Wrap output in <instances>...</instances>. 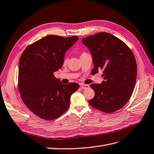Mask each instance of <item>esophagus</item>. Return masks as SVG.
Returning <instances> with one entry per match:
<instances>
[{"label":"esophagus","instance_id":"obj_1","mask_svg":"<svg viewBox=\"0 0 154 154\" xmlns=\"http://www.w3.org/2000/svg\"><path fill=\"white\" fill-rule=\"evenodd\" d=\"M88 87H89V85H88L82 84V85H81V88H82V89H86V88H88Z\"/></svg>","mask_w":154,"mask_h":154}]
</instances>
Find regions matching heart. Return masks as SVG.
<instances>
[{
    "instance_id": "1",
    "label": "heart",
    "mask_w": 154,
    "mask_h": 154,
    "mask_svg": "<svg viewBox=\"0 0 154 154\" xmlns=\"http://www.w3.org/2000/svg\"><path fill=\"white\" fill-rule=\"evenodd\" d=\"M88 54V53H85V52H83V53H82V54H81V55H80V57H82V56L85 55V54ZM67 58H65L63 59V64H66V63H67Z\"/></svg>"
}]
</instances>
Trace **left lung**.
<instances>
[{
    "label": "left lung",
    "instance_id": "left-lung-1",
    "mask_svg": "<svg viewBox=\"0 0 154 154\" xmlns=\"http://www.w3.org/2000/svg\"><path fill=\"white\" fill-rule=\"evenodd\" d=\"M90 50L94 67L91 74L103 70L104 81L91 87L95 96L90 105L103 112L112 113L122 109L134 91L137 78V63L132 51L122 40L106 32L82 39Z\"/></svg>",
    "mask_w": 154,
    "mask_h": 154
}]
</instances>
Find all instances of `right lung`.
Instances as JSON below:
<instances>
[{
    "mask_svg": "<svg viewBox=\"0 0 154 154\" xmlns=\"http://www.w3.org/2000/svg\"><path fill=\"white\" fill-rule=\"evenodd\" d=\"M78 40L48 35L29 45L19 60L18 88L21 98L32 113L45 120L62 116L76 91V83L63 84L54 72L63 66L65 53Z\"/></svg>",
    "mask_w": 154,
    "mask_h": 154,
    "instance_id": "1",
    "label": "right lung"
}]
</instances>
